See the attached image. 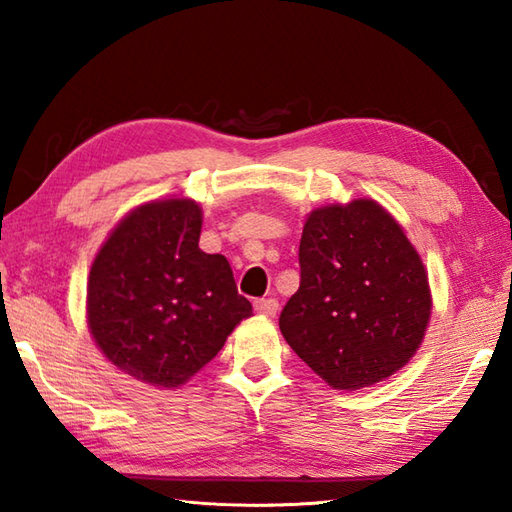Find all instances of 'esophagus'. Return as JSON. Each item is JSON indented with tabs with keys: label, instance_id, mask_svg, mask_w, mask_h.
Listing matches in <instances>:
<instances>
[{
	"label": "esophagus",
	"instance_id": "esophagus-1",
	"mask_svg": "<svg viewBox=\"0 0 512 512\" xmlns=\"http://www.w3.org/2000/svg\"><path fill=\"white\" fill-rule=\"evenodd\" d=\"M277 310H279V301L273 299V297L255 301V312L262 314V317H275Z\"/></svg>",
	"mask_w": 512,
	"mask_h": 512
}]
</instances>
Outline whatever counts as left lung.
Returning <instances> with one entry per match:
<instances>
[{
    "label": "left lung",
    "instance_id": "left-lung-1",
    "mask_svg": "<svg viewBox=\"0 0 512 512\" xmlns=\"http://www.w3.org/2000/svg\"><path fill=\"white\" fill-rule=\"evenodd\" d=\"M299 266L279 330L314 374L356 391L411 361L431 319L429 275L385 206L356 198L308 213Z\"/></svg>",
    "mask_w": 512,
    "mask_h": 512
}]
</instances>
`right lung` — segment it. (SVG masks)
I'll return each mask as SVG.
<instances>
[{"mask_svg": "<svg viewBox=\"0 0 512 512\" xmlns=\"http://www.w3.org/2000/svg\"><path fill=\"white\" fill-rule=\"evenodd\" d=\"M200 233L198 202L151 200L112 228L92 262L88 330L118 372L145 385L182 387L253 314L226 257L200 250Z\"/></svg>", "mask_w": 512, "mask_h": 512, "instance_id": "add662e5", "label": "right lung"}]
</instances>
